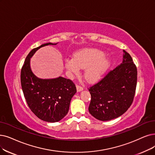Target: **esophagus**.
Listing matches in <instances>:
<instances>
[{"label": "esophagus", "instance_id": "esophagus-1", "mask_svg": "<svg viewBox=\"0 0 155 155\" xmlns=\"http://www.w3.org/2000/svg\"><path fill=\"white\" fill-rule=\"evenodd\" d=\"M76 89H77V91H78V92L83 90V88L82 87V86H79V85H77V86H76Z\"/></svg>", "mask_w": 155, "mask_h": 155}]
</instances>
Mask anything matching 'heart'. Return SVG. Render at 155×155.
Masks as SVG:
<instances>
[{
  "label": "heart",
  "instance_id": "1",
  "mask_svg": "<svg viewBox=\"0 0 155 155\" xmlns=\"http://www.w3.org/2000/svg\"><path fill=\"white\" fill-rule=\"evenodd\" d=\"M105 53L98 49H86L76 54L74 58L65 60L67 70L78 74L80 69H87L84 77L89 82H95L101 79L109 69L111 60L105 57Z\"/></svg>",
  "mask_w": 155,
  "mask_h": 155
}]
</instances>
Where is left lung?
<instances>
[{"instance_id":"left-lung-1","label":"left lung","mask_w":155,"mask_h":155,"mask_svg":"<svg viewBox=\"0 0 155 155\" xmlns=\"http://www.w3.org/2000/svg\"><path fill=\"white\" fill-rule=\"evenodd\" d=\"M123 61L101 81L91 86L90 113L101 121H109L124 114L133 102L137 71L130 55L123 50Z\"/></svg>"}]
</instances>
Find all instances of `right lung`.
I'll list each match as a JSON object with an SVG mask.
<instances>
[{"label":"right lung","instance_id":"add662e5","mask_svg":"<svg viewBox=\"0 0 155 155\" xmlns=\"http://www.w3.org/2000/svg\"><path fill=\"white\" fill-rule=\"evenodd\" d=\"M48 42L33 49L25 60L21 71V84L28 107L39 119L47 122L60 121L69 109L71 98L76 93L75 84L63 77L41 79L30 68V58L42 47L56 45Z\"/></svg>","mask_w":155,"mask_h":155}]
</instances>
